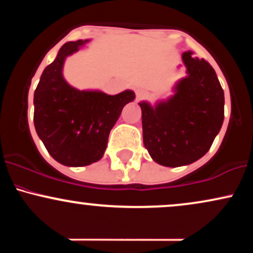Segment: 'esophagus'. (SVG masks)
I'll return each mask as SVG.
<instances>
[{"label":"esophagus","instance_id":"1","mask_svg":"<svg viewBox=\"0 0 253 253\" xmlns=\"http://www.w3.org/2000/svg\"><path fill=\"white\" fill-rule=\"evenodd\" d=\"M135 96H136V100H141V98H144L145 96H146V91H145L144 89H136Z\"/></svg>","mask_w":253,"mask_h":253}]
</instances>
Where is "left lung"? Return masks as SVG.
<instances>
[{
	"label": "left lung",
	"instance_id": "left-lung-1",
	"mask_svg": "<svg viewBox=\"0 0 253 253\" xmlns=\"http://www.w3.org/2000/svg\"><path fill=\"white\" fill-rule=\"evenodd\" d=\"M191 54L183 52L188 76L177 82L172 96L155 106L139 103L144 145L151 158L164 167L188 165L205 156L223 123L225 96L215 71Z\"/></svg>",
	"mask_w": 253,
	"mask_h": 253
}]
</instances>
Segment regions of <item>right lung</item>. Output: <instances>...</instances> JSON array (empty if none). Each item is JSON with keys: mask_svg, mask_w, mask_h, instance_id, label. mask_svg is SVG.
<instances>
[{"mask_svg": "<svg viewBox=\"0 0 253 253\" xmlns=\"http://www.w3.org/2000/svg\"><path fill=\"white\" fill-rule=\"evenodd\" d=\"M89 40L69 42L46 66L34 91V126L48 153L66 167H85L100 161L110 129L123 108L135 98L125 90L107 95L100 90H78L64 80L66 57Z\"/></svg>", "mask_w": 253, "mask_h": 253, "instance_id": "right-lung-1", "label": "right lung"}]
</instances>
